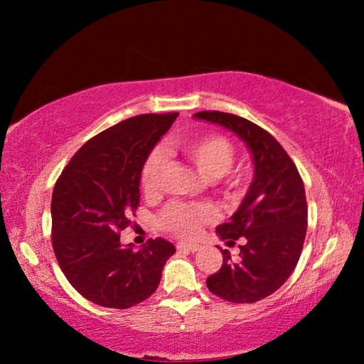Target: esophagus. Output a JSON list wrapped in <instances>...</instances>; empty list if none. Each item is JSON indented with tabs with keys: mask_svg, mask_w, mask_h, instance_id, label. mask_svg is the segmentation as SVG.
<instances>
[{
	"mask_svg": "<svg viewBox=\"0 0 364 364\" xmlns=\"http://www.w3.org/2000/svg\"><path fill=\"white\" fill-rule=\"evenodd\" d=\"M178 250H188V252H197L200 250V245L199 244H188V242H180L176 245Z\"/></svg>",
	"mask_w": 364,
	"mask_h": 364,
	"instance_id": "34e87169",
	"label": "esophagus"
}]
</instances>
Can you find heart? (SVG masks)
Here are the masks:
<instances>
[{"mask_svg": "<svg viewBox=\"0 0 364 364\" xmlns=\"http://www.w3.org/2000/svg\"><path fill=\"white\" fill-rule=\"evenodd\" d=\"M183 156L194 165L199 173L210 180L212 186L226 200L241 199L247 188V171L231 170L236 160V149L230 139L218 134L188 141L181 146ZM168 167L167 152L154 149L146 159L141 171V186L147 197H156L164 186V176ZM213 218L212 208L204 204H184L170 202L159 215V225L165 231L180 237H193L200 226Z\"/></svg>", "mask_w": 364, "mask_h": 364, "instance_id": "obj_1", "label": "heart"}]
</instances>
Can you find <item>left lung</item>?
I'll return each mask as SVG.
<instances>
[{
  "label": "left lung",
  "instance_id": "1",
  "mask_svg": "<svg viewBox=\"0 0 364 364\" xmlns=\"http://www.w3.org/2000/svg\"><path fill=\"white\" fill-rule=\"evenodd\" d=\"M194 117L231 130L252 152L254 180L247 194L230 221L217 228L228 245L241 237V254L232 260L221 250L223 264L208 276L207 287L232 304H254L278 291L297 267L308 218L304 181L284 147L255 123L218 110Z\"/></svg>",
  "mask_w": 364,
  "mask_h": 364
}]
</instances>
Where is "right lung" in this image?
<instances>
[{
	"label": "right lung",
	"instance_id": "add662e5",
	"mask_svg": "<svg viewBox=\"0 0 364 364\" xmlns=\"http://www.w3.org/2000/svg\"><path fill=\"white\" fill-rule=\"evenodd\" d=\"M178 117L144 114L107 128L80 147L54 184L51 241L75 291L96 305L130 308L156 292L175 245L149 239L123 247L120 231L139 205L146 159Z\"/></svg>",
	"mask_w": 364,
	"mask_h": 364
}]
</instances>
